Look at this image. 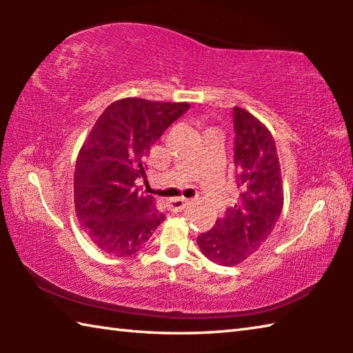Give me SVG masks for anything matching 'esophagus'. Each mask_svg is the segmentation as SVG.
I'll use <instances>...</instances> for the list:
<instances>
[{"label":"esophagus","instance_id":"34e87169","mask_svg":"<svg viewBox=\"0 0 353 353\" xmlns=\"http://www.w3.org/2000/svg\"><path fill=\"white\" fill-rule=\"evenodd\" d=\"M188 205V201L183 198H176V199H170L168 201V210L170 212H182L185 207Z\"/></svg>","mask_w":353,"mask_h":353}]
</instances>
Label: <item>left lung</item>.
Returning a JSON list of instances; mask_svg holds the SVG:
<instances>
[{
    "label": "left lung",
    "instance_id": "8db88e82",
    "mask_svg": "<svg viewBox=\"0 0 353 353\" xmlns=\"http://www.w3.org/2000/svg\"><path fill=\"white\" fill-rule=\"evenodd\" d=\"M234 163L238 201L198 236L208 260L235 266L254 254L271 235L283 207V187L276 143L252 113L234 109Z\"/></svg>",
    "mask_w": 353,
    "mask_h": 353
}]
</instances>
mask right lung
<instances>
[{"mask_svg": "<svg viewBox=\"0 0 353 353\" xmlns=\"http://www.w3.org/2000/svg\"><path fill=\"white\" fill-rule=\"evenodd\" d=\"M188 103L124 98L101 113L77 155L74 207L94 246L115 256L139 252L165 216L137 187L146 177L149 149Z\"/></svg>", "mask_w": 353, "mask_h": 353, "instance_id": "right-lung-1", "label": "right lung"}]
</instances>
